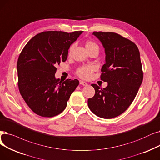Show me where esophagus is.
Here are the masks:
<instances>
[{
    "mask_svg": "<svg viewBox=\"0 0 160 160\" xmlns=\"http://www.w3.org/2000/svg\"><path fill=\"white\" fill-rule=\"evenodd\" d=\"M80 85H83V86H88L87 83L86 82H84V81H82V80H80Z\"/></svg>",
    "mask_w": 160,
    "mask_h": 160,
    "instance_id": "34e87169",
    "label": "esophagus"
}]
</instances>
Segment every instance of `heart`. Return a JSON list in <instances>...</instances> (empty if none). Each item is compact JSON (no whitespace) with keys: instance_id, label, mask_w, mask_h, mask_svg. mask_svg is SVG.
Segmentation results:
<instances>
[{"instance_id":"1","label":"heart","mask_w":160,"mask_h":160,"mask_svg":"<svg viewBox=\"0 0 160 160\" xmlns=\"http://www.w3.org/2000/svg\"><path fill=\"white\" fill-rule=\"evenodd\" d=\"M85 46L87 50L91 51L93 50H97L99 51V47L96 44L95 42L93 41H87ZM73 49V46H71L69 48V54H71L72 50ZM94 71V67L91 65H88V66H83L79 67L77 71H76V74H77L79 77L83 79H88L90 78V76H92L93 72Z\"/></svg>"}]
</instances>
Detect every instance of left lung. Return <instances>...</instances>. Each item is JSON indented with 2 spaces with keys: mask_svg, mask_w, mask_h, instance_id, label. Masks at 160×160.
<instances>
[{
  "mask_svg": "<svg viewBox=\"0 0 160 160\" xmlns=\"http://www.w3.org/2000/svg\"><path fill=\"white\" fill-rule=\"evenodd\" d=\"M105 52V64L101 80L108 82L105 88L92 84L95 95L88 99L92 112L110 119L122 114L133 101L143 79L140 53L136 44L120 34L110 32H93Z\"/></svg>",
  "mask_w": 160,
  "mask_h": 160,
  "instance_id": "8db88e82",
  "label": "left lung"
}]
</instances>
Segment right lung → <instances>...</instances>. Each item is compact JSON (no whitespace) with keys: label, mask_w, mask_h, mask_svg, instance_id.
Returning a JSON list of instances; mask_svg holds the SVG:
<instances>
[{"label":"right lung","mask_w":160,"mask_h":160,"mask_svg":"<svg viewBox=\"0 0 160 160\" xmlns=\"http://www.w3.org/2000/svg\"><path fill=\"white\" fill-rule=\"evenodd\" d=\"M82 32H40L21 52L17 63L19 90L35 114L50 118L59 114L66 108L79 81L56 79V66L67 60L70 46Z\"/></svg>","instance_id":"add662e5"}]
</instances>
